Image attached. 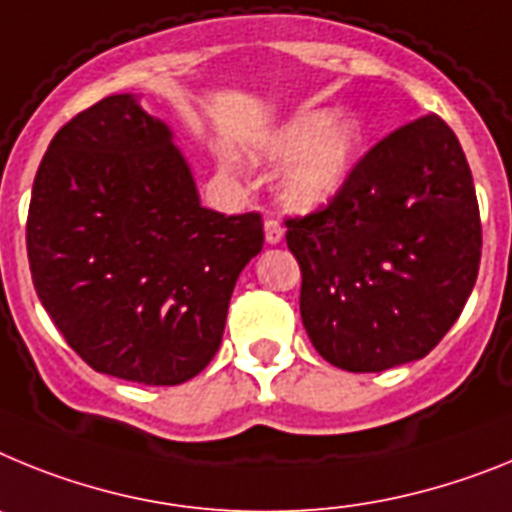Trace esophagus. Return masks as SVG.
I'll return each instance as SVG.
<instances>
[{
  "label": "esophagus",
  "instance_id": "obj_1",
  "mask_svg": "<svg viewBox=\"0 0 512 512\" xmlns=\"http://www.w3.org/2000/svg\"><path fill=\"white\" fill-rule=\"evenodd\" d=\"M283 234H286V231H283L281 221L273 219V216H268V219H265V242L268 244L283 242Z\"/></svg>",
  "mask_w": 512,
  "mask_h": 512
}]
</instances>
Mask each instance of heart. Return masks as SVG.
<instances>
[{
	"instance_id": "heart-1",
	"label": "heart",
	"mask_w": 512,
	"mask_h": 512,
	"mask_svg": "<svg viewBox=\"0 0 512 512\" xmlns=\"http://www.w3.org/2000/svg\"><path fill=\"white\" fill-rule=\"evenodd\" d=\"M361 126L350 115L304 110L265 141V154L291 164L283 172V201L296 211L324 206L345 185L361 149Z\"/></svg>"
}]
</instances>
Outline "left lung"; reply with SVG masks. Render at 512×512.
I'll return each instance as SVG.
<instances>
[{"label": "left lung", "mask_w": 512, "mask_h": 512, "mask_svg": "<svg viewBox=\"0 0 512 512\" xmlns=\"http://www.w3.org/2000/svg\"><path fill=\"white\" fill-rule=\"evenodd\" d=\"M286 226L301 322L324 361L345 371L425 358L477 283V190L456 133L435 113L373 144L332 201Z\"/></svg>", "instance_id": "left-lung-1"}]
</instances>
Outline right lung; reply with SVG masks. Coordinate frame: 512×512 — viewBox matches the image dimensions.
<instances>
[{
    "mask_svg": "<svg viewBox=\"0 0 512 512\" xmlns=\"http://www.w3.org/2000/svg\"><path fill=\"white\" fill-rule=\"evenodd\" d=\"M25 239L38 299L87 366L175 386L219 350L234 283L265 231L257 211L203 208L170 128L110 95L53 136Z\"/></svg>",
    "mask_w": 512,
    "mask_h": 512,
    "instance_id": "right-lung-1",
    "label": "right lung"
}]
</instances>
